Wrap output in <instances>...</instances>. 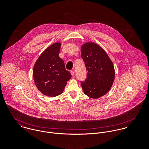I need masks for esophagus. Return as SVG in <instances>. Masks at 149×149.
<instances>
[{"label": "esophagus", "instance_id": "1", "mask_svg": "<svg viewBox=\"0 0 149 149\" xmlns=\"http://www.w3.org/2000/svg\"><path fill=\"white\" fill-rule=\"evenodd\" d=\"M70 73H71L72 76H74V70H70Z\"/></svg>", "mask_w": 149, "mask_h": 149}]
</instances>
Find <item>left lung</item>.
Segmentation results:
<instances>
[{"instance_id": "left-lung-1", "label": "left lung", "mask_w": 149, "mask_h": 149, "mask_svg": "<svg viewBox=\"0 0 149 149\" xmlns=\"http://www.w3.org/2000/svg\"><path fill=\"white\" fill-rule=\"evenodd\" d=\"M81 56L88 72L84 81H80L84 93L94 99L106 95L115 77L113 65L106 52L97 44L88 42L83 45Z\"/></svg>"}]
</instances>
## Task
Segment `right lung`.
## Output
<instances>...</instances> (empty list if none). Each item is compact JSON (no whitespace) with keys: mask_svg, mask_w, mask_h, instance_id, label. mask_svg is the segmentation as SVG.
I'll return each instance as SVG.
<instances>
[{"mask_svg":"<svg viewBox=\"0 0 149 149\" xmlns=\"http://www.w3.org/2000/svg\"><path fill=\"white\" fill-rule=\"evenodd\" d=\"M60 43L47 47L37 60L33 68L34 82L45 95L57 96L63 93L72 75L65 69L64 61L59 57Z\"/></svg>","mask_w":149,"mask_h":149,"instance_id":"obj_1","label":"right lung"}]
</instances>
